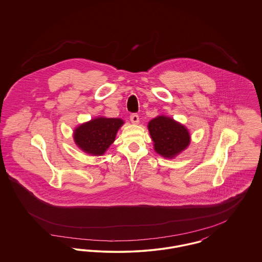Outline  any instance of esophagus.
<instances>
[{
    "mask_svg": "<svg viewBox=\"0 0 262 262\" xmlns=\"http://www.w3.org/2000/svg\"><path fill=\"white\" fill-rule=\"evenodd\" d=\"M129 119H130V122L133 124H135V125H137L139 123V117H138V115H137V114H132Z\"/></svg>",
    "mask_w": 262,
    "mask_h": 262,
    "instance_id": "esophagus-1",
    "label": "esophagus"
}]
</instances>
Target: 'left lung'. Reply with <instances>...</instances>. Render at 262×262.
<instances>
[{"label":"left lung","instance_id":"1","mask_svg":"<svg viewBox=\"0 0 262 262\" xmlns=\"http://www.w3.org/2000/svg\"><path fill=\"white\" fill-rule=\"evenodd\" d=\"M155 152L164 158L173 159L187 148L190 135L187 127L167 116H158L148 123Z\"/></svg>","mask_w":262,"mask_h":262}]
</instances>
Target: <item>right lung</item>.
Listing matches in <instances>:
<instances>
[{"mask_svg": "<svg viewBox=\"0 0 262 262\" xmlns=\"http://www.w3.org/2000/svg\"><path fill=\"white\" fill-rule=\"evenodd\" d=\"M124 124L120 118L97 117L75 127V143L88 154L101 156L115 141L118 130Z\"/></svg>", "mask_w": 262, "mask_h": 262, "instance_id": "add662e5", "label": "right lung"}]
</instances>
